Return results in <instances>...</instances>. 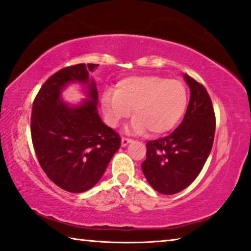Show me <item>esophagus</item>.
Instances as JSON below:
<instances>
[{"instance_id": "34e87169", "label": "esophagus", "mask_w": 251, "mask_h": 251, "mask_svg": "<svg viewBox=\"0 0 251 251\" xmlns=\"http://www.w3.org/2000/svg\"><path fill=\"white\" fill-rule=\"evenodd\" d=\"M131 141H132V140H131V139H129V138H122L121 139V146H122V147H126V146H128Z\"/></svg>"}]
</instances>
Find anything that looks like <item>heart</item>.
<instances>
[{
	"label": "heart",
	"instance_id": "obj_1",
	"mask_svg": "<svg viewBox=\"0 0 251 251\" xmlns=\"http://www.w3.org/2000/svg\"><path fill=\"white\" fill-rule=\"evenodd\" d=\"M187 105V92L178 79L163 76H131L121 79L115 91H106L102 110L107 123L117 126L132 109L130 130L150 134L165 133L178 123Z\"/></svg>",
	"mask_w": 251,
	"mask_h": 251
}]
</instances>
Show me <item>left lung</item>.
Returning <instances> with one entry per match:
<instances>
[{
    "label": "left lung",
    "instance_id": "8db88e82",
    "mask_svg": "<svg viewBox=\"0 0 251 251\" xmlns=\"http://www.w3.org/2000/svg\"><path fill=\"white\" fill-rule=\"evenodd\" d=\"M191 91L186 113L176 130L165 138L146 144L141 164L146 179L165 195L183 191L201 173L213 146L215 115L210 95L202 84L184 74Z\"/></svg>",
    "mask_w": 251,
    "mask_h": 251
}]
</instances>
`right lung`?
Here are the masks:
<instances>
[{
  "mask_svg": "<svg viewBox=\"0 0 251 251\" xmlns=\"http://www.w3.org/2000/svg\"><path fill=\"white\" fill-rule=\"evenodd\" d=\"M96 64L65 67L46 80L32 105L31 138L41 168L71 193L95 186L121 145V138L98 112V88L90 77ZM79 82L86 100L69 106L61 99L68 83Z\"/></svg>",
  "mask_w": 251,
  "mask_h": 251,
  "instance_id": "right-lung-1",
  "label": "right lung"
}]
</instances>
